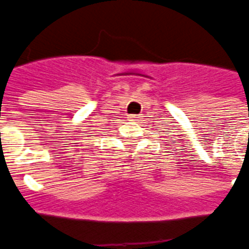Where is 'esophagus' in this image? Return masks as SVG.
I'll return each instance as SVG.
<instances>
[{"instance_id": "34e87169", "label": "esophagus", "mask_w": 249, "mask_h": 249, "mask_svg": "<svg viewBox=\"0 0 249 249\" xmlns=\"http://www.w3.org/2000/svg\"><path fill=\"white\" fill-rule=\"evenodd\" d=\"M138 115H130V121H138Z\"/></svg>"}]
</instances>
